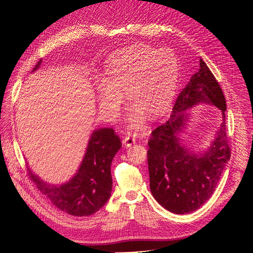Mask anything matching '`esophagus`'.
I'll list each match as a JSON object with an SVG mask.
<instances>
[{"instance_id":"34e87169","label":"esophagus","mask_w":253,"mask_h":253,"mask_svg":"<svg viewBox=\"0 0 253 253\" xmlns=\"http://www.w3.org/2000/svg\"><path fill=\"white\" fill-rule=\"evenodd\" d=\"M123 143L125 147H130L133 143H135V138L133 136H130V135H126L123 138Z\"/></svg>"}]
</instances>
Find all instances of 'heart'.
<instances>
[{
	"label": "heart",
	"instance_id": "obj_1",
	"mask_svg": "<svg viewBox=\"0 0 253 253\" xmlns=\"http://www.w3.org/2000/svg\"><path fill=\"white\" fill-rule=\"evenodd\" d=\"M179 61L170 50L138 44L115 51L106 59L104 77L95 78L100 112L109 121L129 100L125 121L130 129L143 127L147 114L157 118L169 108L178 84Z\"/></svg>",
	"mask_w": 253,
	"mask_h": 253
}]
</instances>
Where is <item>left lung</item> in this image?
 Returning <instances> with one entry per match:
<instances>
[{"label":"left lung","instance_id":"8db88e82","mask_svg":"<svg viewBox=\"0 0 253 253\" xmlns=\"http://www.w3.org/2000/svg\"><path fill=\"white\" fill-rule=\"evenodd\" d=\"M199 103L215 105L223 114V123L216 139L201 155L185 148L180 138L187 119L184 111ZM225 110L222 90L200 58V70L179 93L170 118L152 131L148 142L151 192L156 201L172 213H190L200 208L213 194L231 157Z\"/></svg>","mask_w":253,"mask_h":253}]
</instances>
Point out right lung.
Listing matches in <instances>:
<instances>
[{"label":"right lung","mask_w":253,"mask_h":253,"mask_svg":"<svg viewBox=\"0 0 253 253\" xmlns=\"http://www.w3.org/2000/svg\"><path fill=\"white\" fill-rule=\"evenodd\" d=\"M41 63L42 59H40L33 72ZM121 147L122 142L112 128L97 129L91 134L82 164L70 181L53 185L42 180L30 169L28 174L55 207L74 216H88L98 211L111 197V165Z\"/></svg>","instance_id":"obj_1"}]
</instances>
